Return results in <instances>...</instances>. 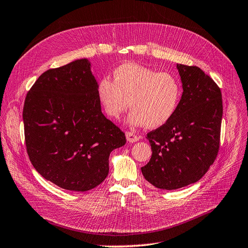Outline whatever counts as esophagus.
<instances>
[{
	"mask_svg": "<svg viewBox=\"0 0 248 248\" xmlns=\"http://www.w3.org/2000/svg\"><path fill=\"white\" fill-rule=\"evenodd\" d=\"M125 137H126V140L129 141L130 143H134V142H137L140 138L138 137L137 135H135L133 132H126L125 133Z\"/></svg>",
	"mask_w": 248,
	"mask_h": 248,
	"instance_id": "1",
	"label": "esophagus"
}]
</instances>
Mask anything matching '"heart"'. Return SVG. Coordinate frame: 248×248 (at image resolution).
I'll list each match as a JSON object with an SVG mask.
<instances>
[{
    "label": "heart",
    "mask_w": 248,
    "mask_h": 248,
    "mask_svg": "<svg viewBox=\"0 0 248 248\" xmlns=\"http://www.w3.org/2000/svg\"><path fill=\"white\" fill-rule=\"evenodd\" d=\"M98 98L105 113L121 117L129 107L133 125L158 127L174 115L181 97L178 78L138 63H124L113 72V82L103 78L97 87Z\"/></svg>",
    "instance_id": "1"
}]
</instances>
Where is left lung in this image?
Wrapping results in <instances>:
<instances>
[{"label": "left lung", "mask_w": 248, "mask_h": 248, "mask_svg": "<svg viewBox=\"0 0 248 248\" xmlns=\"http://www.w3.org/2000/svg\"><path fill=\"white\" fill-rule=\"evenodd\" d=\"M183 93L174 115L147 134L153 155L141 168L144 178L162 189H177L201 179L218 154L221 92L196 66L177 63Z\"/></svg>", "instance_id": "obj_1"}]
</instances>
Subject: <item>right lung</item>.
<instances>
[{"label": "right lung", "mask_w": 248, "mask_h": 248, "mask_svg": "<svg viewBox=\"0 0 248 248\" xmlns=\"http://www.w3.org/2000/svg\"><path fill=\"white\" fill-rule=\"evenodd\" d=\"M98 82L86 59L49 69L23 106L27 151L37 172L63 189L86 191L109 172V155L125 136L102 113Z\"/></svg>", "instance_id": "1"}]
</instances>
